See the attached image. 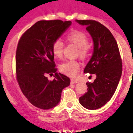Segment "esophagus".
Returning a JSON list of instances; mask_svg holds the SVG:
<instances>
[{
  "label": "esophagus",
  "instance_id": "34e87169",
  "mask_svg": "<svg viewBox=\"0 0 133 133\" xmlns=\"http://www.w3.org/2000/svg\"><path fill=\"white\" fill-rule=\"evenodd\" d=\"M70 82H71V83H77V81H76V80L74 79H71V81H70Z\"/></svg>",
  "mask_w": 133,
  "mask_h": 133
}]
</instances>
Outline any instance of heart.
Here are the masks:
<instances>
[{
    "mask_svg": "<svg viewBox=\"0 0 133 133\" xmlns=\"http://www.w3.org/2000/svg\"><path fill=\"white\" fill-rule=\"evenodd\" d=\"M66 39L70 43L78 47L77 56L83 61H85L91 56L92 47L88 42V36L86 33L79 30H73L66 35ZM64 44L61 40H55L52 45V52L54 57L61 59L63 55ZM80 64L76 61L70 60L59 65V71L70 77L76 76L79 71Z\"/></svg>",
    "mask_w": 133,
    "mask_h": 133,
    "instance_id": "b5f03b06",
    "label": "heart"
}]
</instances>
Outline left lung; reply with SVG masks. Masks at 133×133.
<instances>
[{"instance_id": "left-lung-1", "label": "left lung", "mask_w": 133, "mask_h": 133, "mask_svg": "<svg viewBox=\"0 0 133 133\" xmlns=\"http://www.w3.org/2000/svg\"><path fill=\"white\" fill-rule=\"evenodd\" d=\"M86 25L94 44L92 57L87 63L84 73L96 74L93 83L87 82V91L79 98V102L88 109L102 107L109 102L115 90L122 72V61L119 48L111 31L99 22L79 20Z\"/></svg>"}]
</instances>
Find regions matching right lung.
<instances>
[{"label": "right lung", "instance_id": "right-lung-1", "mask_svg": "<svg viewBox=\"0 0 133 133\" xmlns=\"http://www.w3.org/2000/svg\"><path fill=\"white\" fill-rule=\"evenodd\" d=\"M70 21L41 20L20 37L16 53V79L22 92L33 106L50 109L58 104L70 79L57 73L52 52L53 42L71 25ZM55 74L52 81L47 75Z\"/></svg>", "mask_w": 133, "mask_h": 133}]
</instances>
